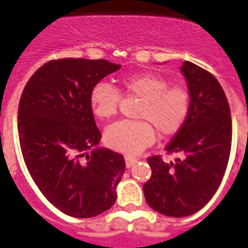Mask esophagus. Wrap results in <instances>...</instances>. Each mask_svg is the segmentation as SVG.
Masks as SVG:
<instances>
[{
  "instance_id": "esophagus-1",
  "label": "esophagus",
  "mask_w": 248,
  "mask_h": 248,
  "mask_svg": "<svg viewBox=\"0 0 248 248\" xmlns=\"http://www.w3.org/2000/svg\"><path fill=\"white\" fill-rule=\"evenodd\" d=\"M124 159H125V165H126V168H131V166L134 165V164L138 163V159H137V157L129 156V155H125V156H124Z\"/></svg>"
}]
</instances>
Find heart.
I'll return each instance as SVG.
<instances>
[{"label": "heart", "instance_id": "heart-1", "mask_svg": "<svg viewBox=\"0 0 248 248\" xmlns=\"http://www.w3.org/2000/svg\"><path fill=\"white\" fill-rule=\"evenodd\" d=\"M120 88L125 95L143 99L139 118L146 120H122L105 129L104 143L113 150L137 155L153 144L154 128L161 137H170L183 128L189 117L191 98L187 89L181 85L170 87V82L160 74L144 72L124 77L120 79ZM120 99L119 91L107 80L95 83L89 93V105L94 117L102 120L115 115Z\"/></svg>", "mask_w": 248, "mask_h": 248}]
</instances>
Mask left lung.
<instances>
[{
	"label": "left lung",
	"mask_w": 248,
	"mask_h": 248,
	"mask_svg": "<svg viewBox=\"0 0 248 248\" xmlns=\"http://www.w3.org/2000/svg\"><path fill=\"white\" fill-rule=\"evenodd\" d=\"M180 71L191 108L166 151L183 159L168 164L157 155L149 157L151 177L143 186L148 205L170 217L195 214L211 200L226 171L232 140L230 105L218 80L189 61Z\"/></svg>",
	"instance_id": "1"
}]
</instances>
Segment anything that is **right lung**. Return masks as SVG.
<instances>
[{
    "mask_svg": "<svg viewBox=\"0 0 248 248\" xmlns=\"http://www.w3.org/2000/svg\"><path fill=\"white\" fill-rule=\"evenodd\" d=\"M122 65L105 59L50 61L31 77L18 105V137L28 172L63 214L94 217L117 200L123 155L98 148L89 105L95 83Z\"/></svg>",
    "mask_w": 248,
    "mask_h": 248,
    "instance_id": "obj_1",
    "label": "right lung"
}]
</instances>
